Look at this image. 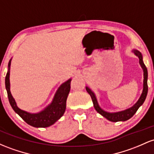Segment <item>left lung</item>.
<instances>
[{"mask_svg": "<svg viewBox=\"0 0 154 154\" xmlns=\"http://www.w3.org/2000/svg\"><path fill=\"white\" fill-rule=\"evenodd\" d=\"M132 52L139 58V63L141 68L143 69V91H142V94L140 95L139 99L137 100L134 105L132 107L128 108V109H124L122 111H118V112H109L107 111H105L104 109H103L102 107L99 106V103H98L97 99H96V96L94 94V92L89 87L86 86L85 89L87 91V92L90 94L91 99H92L93 104H94V108L98 112L100 115H102L103 117H104L106 119H107L108 121H112V122H118V121H126L127 120H129L136 113L137 109H139L140 106L143 105V104L144 103L145 100L146 99L147 94H148V70L146 65L144 64L143 60V55H142L141 52L138 51L137 50H133Z\"/></svg>", "mask_w": 154, "mask_h": 154, "instance_id": "1", "label": "left lung"}]
</instances>
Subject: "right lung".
Here are the masks:
<instances>
[{
	"instance_id": "add662e5",
	"label": "right lung",
	"mask_w": 154,
	"mask_h": 154,
	"mask_svg": "<svg viewBox=\"0 0 154 154\" xmlns=\"http://www.w3.org/2000/svg\"><path fill=\"white\" fill-rule=\"evenodd\" d=\"M11 58L8 64V72L5 79V85L7 91L8 101L11 107L17 114L23 118L28 124L33 127L45 128L49 127L55 124L63 116L66 110V99L70 91V84L72 79L64 82L60 85L55 92L52 102L44 108L42 111L36 113L28 112L23 110L17 105V103L10 91V66H11Z\"/></svg>"
}]
</instances>
